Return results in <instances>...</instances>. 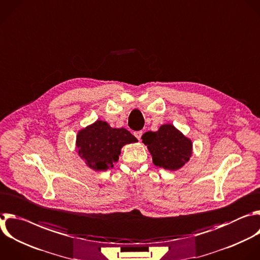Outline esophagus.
Here are the masks:
<instances>
[{"label":"esophagus","mask_w":260,"mask_h":260,"mask_svg":"<svg viewBox=\"0 0 260 260\" xmlns=\"http://www.w3.org/2000/svg\"><path fill=\"white\" fill-rule=\"evenodd\" d=\"M134 135H135V137H136L138 140H141L142 135H143V132H142V131H138V132H135Z\"/></svg>","instance_id":"esophagus-1"}]
</instances>
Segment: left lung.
I'll return each instance as SVG.
<instances>
[{
    "instance_id": "8db88e82",
    "label": "left lung",
    "mask_w": 260,
    "mask_h": 260,
    "mask_svg": "<svg viewBox=\"0 0 260 260\" xmlns=\"http://www.w3.org/2000/svg\"><path fill=\"white\" fill-rule=\"evenodd\" d=\"M156 166L177 170L192 156V141L172 124H163L157 132H147L142 137Z\"/></svg>"
}]
</instances>
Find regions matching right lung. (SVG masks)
Here are the masks:
<instances>
[{"label":"right lung","instance_id":"obj_1","mask_svg":"<svg viewBox=\"0 0 260 260\" xmlns=\"http://www.w3.org/2000/svg\"><path fill=\"white\" fill-rule=\"evenodd\" d=\"M138 140L125 128H113L106 121L97 120L80 129L76 136V148L86 165L97 171L113 167L118 161L120 150Z\"/></svg>","mask_w":260,"mask_h":260}]
</instances>
